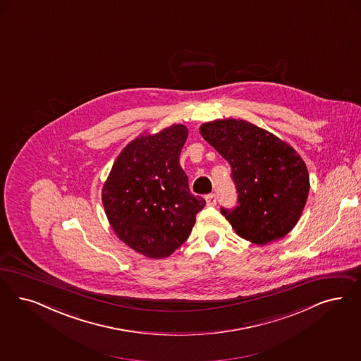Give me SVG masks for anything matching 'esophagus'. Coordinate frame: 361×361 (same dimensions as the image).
<instances>
[{"label":"esophagus","mask_w":361,"mask_h":361,"mask_svg":"<svg viewBox=\"0 0 361 361\" xmlns=\"http://www.w3.org/2000/svg\"><path fill=\"white\" fill-rule=\"evenodd\" d=\"M205 201H207V205H208V207H214V205H216V195H214V193L207 195V196H205Z\"/></svg>","instance_id":"34e87169"}]
</instances>
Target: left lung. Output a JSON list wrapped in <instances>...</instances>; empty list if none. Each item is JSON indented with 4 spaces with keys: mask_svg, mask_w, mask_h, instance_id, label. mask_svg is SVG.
<instances>
[{
    "mask_svg": "<svg viewBox=\"0 0 361 361\" xmlns=\"http://www.w3.org/2000/svg\"><path fill=\"white\" fill-rule=\"evenodd\" d=\"M200 133L232 168L238 205L221 213L237 235L265 245L290 232L310 193L308 169L298 152L244 120H214L201 125Z\"/></svg>",
    "mask_w": 361,
    "mask_h": 361,
    "instance_id": "obj_1",
    "label": "left lung"
}]
</instances>
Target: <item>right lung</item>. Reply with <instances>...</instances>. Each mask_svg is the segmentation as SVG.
<instances>
[{
	"mask_svg": "<svg viewBox=\"0 0 361 361\" xmlns=\"http://www.w3.org/2000/svg\"><path fill=\"white\" fill-rule=\"evenodd\" d=\"M188 128L173 124L132 140L113 164L102 204L114 233L150 259L168 257L187 240L205 200L193 196L180 165Z\"/></svg>",
	"mask_w": 361,
	"mask_h": 361,
	"instance_id": "right-lung-1",
	"label": "right lung"
}]
</instances>
